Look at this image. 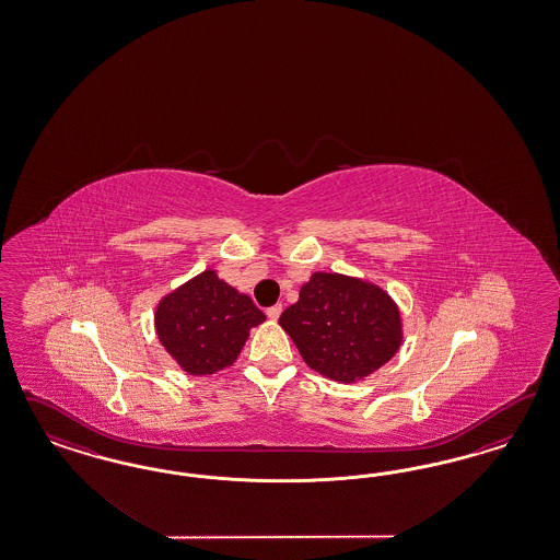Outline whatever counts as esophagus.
<instances>
[{"mask_svg":"<svg viewBox=\"0 0 560 560\" xmlns=\"http://www.w3.org/2000/svg\"><path fill=\"white\" fill-rule=\"evenodd\" d=\"M281 312H283V305L277 304L271 305L269 310H267V316H269V320H279V316H281Z\"/></svg>","mask_w":560,"mask_h":560,"instance_id":"esophagus-1","label":"esophagus"}]
</instances>
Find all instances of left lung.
Listing matches in <instances>:
<instances>
[{
	"mask_svg": "<svg viewBox=\"0 0 560 560\" xmlns=\"http://www.w3.org/2000/svg\"><path fill=\"white\" fill-rule=\"evenodd\" d=\"M279 324L307 368L340 384L368 377L402 345V318L390 295L340 272H314Z\"/></svg>",
	"mask_w": 560,
	"mask_h": 560,
	"instance_id": "left-lung-1",
	"label": "left lung"
}]
</instances>
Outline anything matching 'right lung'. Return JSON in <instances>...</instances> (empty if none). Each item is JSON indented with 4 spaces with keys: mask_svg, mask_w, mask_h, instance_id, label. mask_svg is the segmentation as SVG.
<instances>
[{
    "mask_svg": "<svg viewBox=\"0 0 560 560\" xmlns=\"http://www.w3.org/2000/svg\"><path fill=\"white\" fill-rule=\"evenodd\" d=\"M267 320L246 293L213 269L166 293L153 314L162 347L188 375H211L236 361L250 328Z\"/></svg>",
    "mask_w": 560,
    "mask_h": 560,
    "instance_id": "add662e5",
    "label": "right lung"
}]
</instances>
